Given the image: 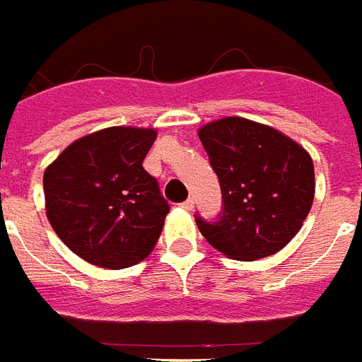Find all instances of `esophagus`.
<instances>
[{
  "label": "esophagus",
  "mask_w": 362,
  "mask_h": 362,
  "mask_svg": "<svg viewBox=\"0 0 362 362\" xmlns=\"http://www.w3.org/2000/svg\"><path fill=\"white\" fill-rule=\"evenodd\" d=\"M181 208H185V210L191 211L192 208H194V200H192V198H187V200H185V202L181 204Z\"/></svg>",
  "instance_id": "34e87169"
}]
</instances>
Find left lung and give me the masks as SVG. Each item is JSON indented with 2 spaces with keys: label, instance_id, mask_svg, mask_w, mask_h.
I'll use <instances>...</instances> for the list:
<instances>
[{
  "label": "left lung",
  "instance_id": "left-lung-1",
  "mask_svg": "<svg viewBox=\"0 0 362 362\" xmlns=\"http://www.w3.org/2000/svg\"><path fill=\"white\" fill-rule=\"evenodd\" d=\"M221 187V214L204 238L233 259L254 262L286 246L311 210L313 160L296 141L244 118H223L198 132Z\"/></svg>",
  "mask_w": 362,
  "mask_h": 362
}]
</instances>
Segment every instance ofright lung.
I'll use <instances>...</instances> for the list:
<instances>
[{
    "label": "right lung",
    "instance_id": "1",
    "mask_svg": "<svg viewBox=\"0 0 362 362\" xmlns=\"http://www.w3.org/2000/svg\"><path fill=\"white\" fill-rule=\"evenodd\" d=\"M154 129L108 127L74 141L43 173L51 227L81 259L124 269L151 254L170 204L143 168Z\"/></svg>",
    "mask_w": 362,
    "mask_h": 362
}]
</instances>
